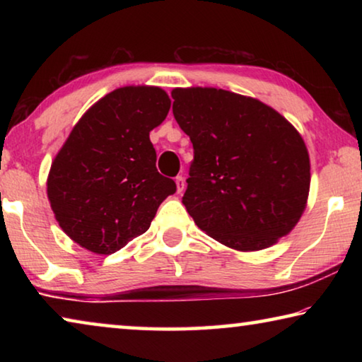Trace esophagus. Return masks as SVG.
<instances>
[{
  "label": "esophagus",
  "instance_id": "esophagus-1",
  "mask_svg": "<svg viewBox=\"0 0 362 362\" xmlns=\"http://www.w3.org/2000/svg\"><path fill=\"white\" fill-rule=\"evenodd\" d=\"M175 185H177V193H182L183 188H185V179L182 175L175 177Z\"/></svg>",
  "mask_w": 362,
  "mask_h": 362
}]
</instances>
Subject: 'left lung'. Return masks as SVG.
Instances as JSON below:
<instances>
[{"label": "left lung", "instance_id": "obj_1", "mask_svg": "<svg viewBox=\"0 0 362 362\" xmlns=\"http://www.w3.org/2000/svg\"><path fill=\"white\" fill-rule=\"evenodd\" d=\"M173 112L193 144L182 203L207 236L252 252L293 230L310 193L302 136L276 110L217 88L173 89Z\"/></svg>", "mask_w": 362, "mask_h": 362}]
</instances>
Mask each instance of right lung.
Masks as SVG:
<instances>
[{"instance_id": "1", "label": "right lung", "mask_w": 362, "mask_h": 362, "mask_svg": "<svg viewBox=\"0 0 362 362\" xmlns=\"http://www.w3.org/2000/svg\"><path fill=\"white\" fill-rule=\"evenodd\" d=\"M170 99L158 86H124L97 100L54 158L47 198L60 228L94 254H113L150 228L175 182L156 169L150 132Z\"/></svg>"}]
</instances>
